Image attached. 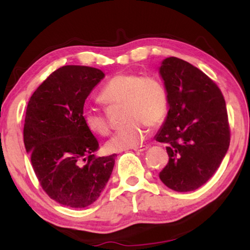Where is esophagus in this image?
<instances>
[{
    "instance_id": "34e87169",
    "label": "esophagus",
    "mask_w": 250,
    "mask_h": 250,
    "mask_svg": "<svg viewBox=\"0 0 250 250\" xmlns=\"http://www.w3.org/2000/svg\"><path fill=\"white\" fill-rule=\"evenodd\" d=\"M147 146H135V147H133V150L134 151H138V152H142V151H146V149H147Z\"/></svg>"
}]
</instances>
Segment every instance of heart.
Instances as JSON below:
<instances>
[{
    "label": "heart",
    "mask_w": 250,
    "mask_h": 250,
    "mask_svg": "<svg viewBox=\"0 0 250 250\" xmlns=\"http://www.w3.org/2000/svg\"><path fill=\"white\" fill-rule=\"evenodd\" d=\"M100 101L107 105H124V118L128 122L107 142L109 151H124L139 146L146 137V125L156 128L166 120L168 96L164 84L151 76L121 73L109 80L103 88ZM83 121L92 133L109 132L107 117L99 110L86 107Z\"/></svg>",
    "instance_id": "obj_1"
}]
</instances>
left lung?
Instances as JSON below:
<instances>
[{
    "label": "left lung",
    "instance_id": "obj_1",
    "mask_svg": "<svg viewBox=\"0 0 250 250\" xmlns=\"http://www.w3.org/2000/svg\"><path fill=\"white\" fill-rule=\"evenodd\" d=\"M159 73L168 96L167 116L155 135L168 154L160 180L173 191H195L214 175L229 146L225 99L213 80L183 59H163Z\"/></svg>",
    "mask_w": 250,
    "mask_h": 250
}]
</instances>
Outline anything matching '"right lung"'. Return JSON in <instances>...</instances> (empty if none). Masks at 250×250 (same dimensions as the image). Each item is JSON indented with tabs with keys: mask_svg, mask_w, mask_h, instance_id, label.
I'll return each instance as SVG.
<instances>
[{
	"mask_svg": "<svg viewBox=\"0 0 250 250\" xmlns=\"http://www.w3.org/2000/svg\"><path fill=\"white\" fill-rule=\"evenodd\" d=\"M104 74L87 66H62L37 88L28 101L24 145L46 194L74 208L100 196L116 154L96 158L99 143L83 121L87 97Z\"/></svg>",
	"mask_w": 250,
	"mask_h": 250,
	"instance_id": "obj_1",
	"label": "right lung"
}]
</instances>
